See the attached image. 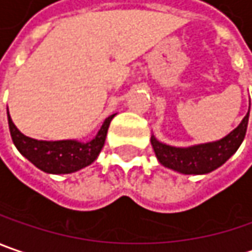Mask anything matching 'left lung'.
Returning <instances> with one entry per match:
<instances>
[{
    "instance_id": "left-lung-1",
    "label": "left lung",
    "mask_w": 252,
    "mask_h": 252,
    "mask_svg": "<svg viewBox=\"0 0 252 252\" xmlns=\"http://www.w3.org/2000/svg\"><path fill=\"white\" fill-rule=\"evenodd\" d=\"M248 117L250 110L240 123V126L233 129L228 135L214 142L199 144L188 148H176L159 142L152 135L151 144L157 158L165 168L185 175H204L221 166L227 159L235 154V151L246 137Z\"/></svg>"
}]
</instances>
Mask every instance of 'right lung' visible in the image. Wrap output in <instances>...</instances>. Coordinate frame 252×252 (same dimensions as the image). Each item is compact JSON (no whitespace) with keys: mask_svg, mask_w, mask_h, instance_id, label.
<instances>
[{"mask_svg":"<svg viewBox=\"0 0 252 252\" xmlns=\"http://www.w3.org/2000/svg\"><path fill=\"white\" fill-rule=\"evenodd\" d=\"M6 114L11 138L18 151L38 169L53 175L73 173L92 165L104 147L108 126L115 115L113 114L105 118L97 135L92 141L80 142L76 139L38 141L29 138L15 126L9 117V113Z\"/></svg>","mask_w":252,"mask_h":252,"instance_id":"obj_1","label":"right lung"}]
</instances>
